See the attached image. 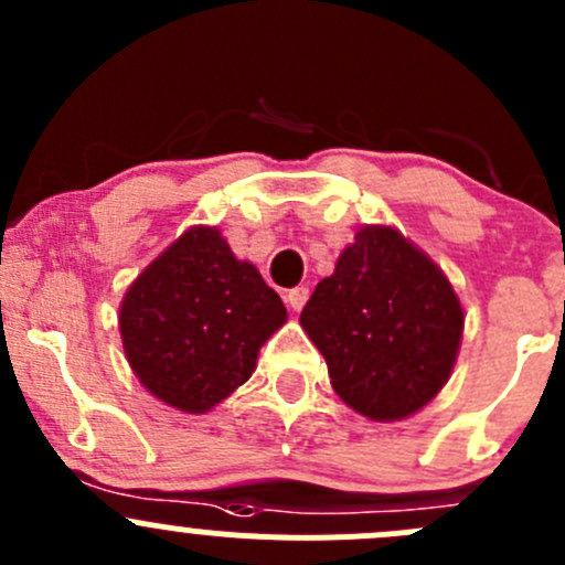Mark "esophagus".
Instances as JSON below:
<instances>
[{
    "instance_id": "1",
    "label": "esophagus",
    "mask_w": 565,
    "mask_h": 565,
    "mask_svg": "<svg viewBox=\"0 0 565 565\" xmlns=\"http://www.w3.org/2000/svg\"><path fill=\"white\" fill-rule=\"evenodd\" d=\"M306 300H309V289H306V287H295V289H289V292H287V303H289V309H292V311L303 309Z\"/></svg>"
}]
</instances>
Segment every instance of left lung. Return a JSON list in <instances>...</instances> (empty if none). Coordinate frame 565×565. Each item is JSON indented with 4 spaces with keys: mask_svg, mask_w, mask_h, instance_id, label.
Listing matches in <instances>:
<instances>
[{
    "mask_svg": "<svg viewBox=\"0 0 565 565\" xmlns=\"http://www.w3.org/2000/svg\"><path fill=\"white\" fill-rule=\"evenodd\" d=\"M300 324L355 413L402 420L440 393L465 315L446 273L393 226H363L317 284Z\"/></svg>",
    "mask_w": 565,
    "mask_h": 565,
    "instance_id": "left-lung-1",
    "label": "left lung"
}]
</instances>
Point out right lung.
<instances>
[{"mask_svg":"<svg viewBox=\"0 0 565 565\" xmlns=\"http://www.w3.org/2000/svg\"><path fill=\"white\" fill-rule=\"evenodd\" d=\"M287 309L215 226H191L145 267L119 306L139 383L182 413H207L241 388Z\"/></svg>","mask_w":565,"mask_h":565,"instance_id":"1","label":"right lung"}]
</instances>
